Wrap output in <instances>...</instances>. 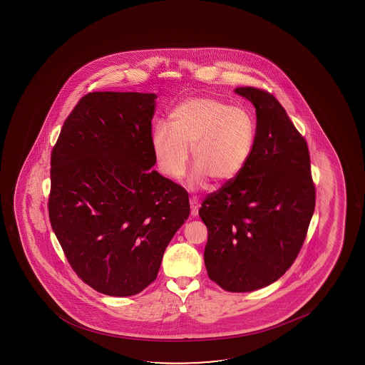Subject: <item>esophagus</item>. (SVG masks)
Wrapping results in <instances>:
<instances>
[{"instance_id":"34e87169","label":"esophagus","mask_w":365,"mask_h":365,"mask_svg":"<svg viewBox=\"0 0 365 365\" xmlns=\"http://www.w3.org/2000/svg\"><path fill=\"white\" fill-rule=\"evenodd\" d=\"M190 205H191V215L197 217L198 210H200V203L195 198H190Z\"/></svg>"}]
</instances>
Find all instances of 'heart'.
Wrapping results in <instances>:
<instances>
[{
	"instance_id": "heart-1",
	"label": "heart",
	"mask_w": 365,
	"mask_h": 365,
	"mask_svg": "<svg viewBox=\"0 0 365 365\" xmlns=\"http://www.w3.org/2000/svg\"><path fill=\"white\" fill-rule=\"evenodd\" d=\"M256 125L246 109L213 97H193L170 114V125L155 126L152 147L160 170L172 179H181L189 167L192 148V184L205 178L215 184L232 180L251 157Z\"/></svg>"
}]
</instances>
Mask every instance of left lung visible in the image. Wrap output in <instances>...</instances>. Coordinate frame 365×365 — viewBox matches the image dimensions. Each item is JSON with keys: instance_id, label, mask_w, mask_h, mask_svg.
Here are the masks:
<instances>
[{"instance_id": "left-lung-1", "label": "left lung", "mask_w": 365, "mask_h": 365, "mask_svg": "<svg viewBox=\"0 0 365 365\" xmlns=\"http://www.w3.org/2000/svg\"><path fill=\"white\" fill-rule=\"evenodd\" d=\"M257 114L251 157L210 193L198 214L208 229V277L229 292L270 285L292 265L315 207L306 140L280 102L260 88H235Z\"/></svg>"}]
</instances>
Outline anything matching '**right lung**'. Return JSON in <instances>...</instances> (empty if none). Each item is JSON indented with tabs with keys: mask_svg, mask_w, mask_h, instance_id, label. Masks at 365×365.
Wrapping results in <instances>:
<instances>
[{
	"mask_svg": "<svg viewBox=\"0 0 365 365\" xmlns=\"http://www.w3.org/2000/svg\"><path fill=\"white\" fill-rule=\"evenodd\" d=\"M155 98L85 95L51 153V227L76 275L107 296H133L153 282L189 218L186 190L152 169Z\"/></svg>",
	"mask_w": 365,
	"mask_h": 365,
	"instance_id": "1",
	"label": "right lung"
}]
</instances>
